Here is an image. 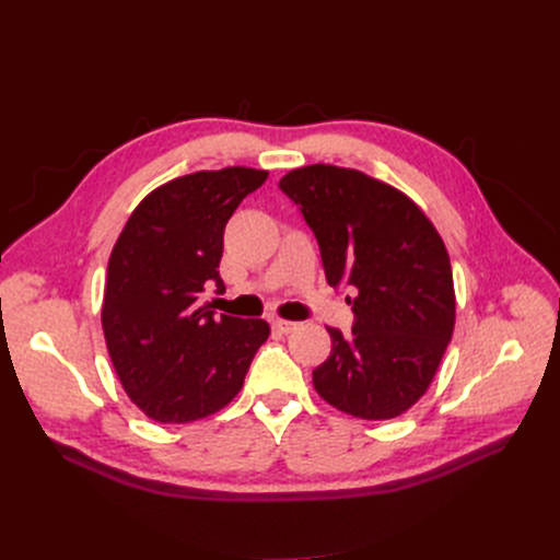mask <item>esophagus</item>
Instances as JSON below:
<instances>
[{"instance_id": "obj_1", "label": "esophagus", "mask_w": 560, "mask_h": 560, "mask_svg": "<svg viewBox=\"0 0 560 560\" xmlns=\"http://www.w3.org/2000/svg\"><path fill=\"white\" fill-rule=\"evenodd\" d=\"M271 326H273V330H276V332H280V335H289V332H294V330L299 328V324H294V322H284V318H273Z\"/></svg>"}]
</instances>
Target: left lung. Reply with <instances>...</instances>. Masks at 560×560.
<instances>
[{
    "label": "left lung",
    "instance_id": "1",
    "mask_svg": "<svg viewBox=\"0 0 560 560\" xmlns=\"http://www.w3.org/2000/svg\"><path fill=\"white\" fill-rule=\"evenodd\" d=\"M316 236L326 280L349 287L351 335L312 371L318 396L360 419H392L429 389L454 335L451 264L433 223L394 186L314 164L280 179Z\"/></svg>",
    "mask_w": 560,
    "mask_h": 560
}]
</instances>
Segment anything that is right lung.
<instances>
[{"mask_svg":"<svg viewBox=\"0 0 560 560\" xmlns=\"http://www.w3.org/2000/svg\"><path fill=\"white\" fill-rule=\"evenodd\" d=\"M269 173L232 166L159 186L131 211L104 280L102 328L116 374L150 419L189 423L225 408L271 328L209 310L225 223Z\"/></svg>","mask_w":560,"mask_h":560,"instance_id":"obj_1","label":"right lung"}]
</instances>
